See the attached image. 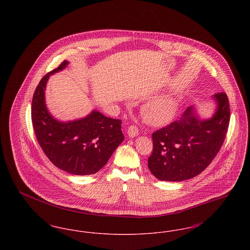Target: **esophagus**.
Returning <instances> with one entry per match:
<instances>
[{
	"label": "esophagus",
	"instance_id": "34e87169",
	"mask_svg": "<svg viewBox=\"0 0 250 250\" xmlns=\"http://www.w3.org/2000/svg\"><path fill=\"white\" fill-rule=\"evenodd\" d=\"M127 134H128V136L130 138H134V137L139 135V129H138V127L136 125H130L128 127V129H127Z\"/></svg>",
	"mask_w": 250,
	"mask_h": 250
}]
</instances>
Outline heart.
Returning <instances> with one entry per match:
<instances>
[{"instance_id": "heart-1", "label": "heart", "mask_w": 250, "mask_h": 250, "mask_svg": "<svg viewBox=\"0 0 250 250\" xmlns=\"http://www.w3.org/2000/svg\"><path fill=\"white\" fill-rule=\"evenodd\" d=\"M177 110L174 99L163 96L149 102L143 107V113L147 121L153 125H163L171 119Z\"/></svg>"}]
</instances>
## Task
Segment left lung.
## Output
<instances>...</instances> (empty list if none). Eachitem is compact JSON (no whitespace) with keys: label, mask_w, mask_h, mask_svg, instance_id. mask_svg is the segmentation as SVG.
Masks as SVG:
<instances>
[{"label":"left lung","mask_w":250,"mask_h":250,"mask_svg":"<svg viewBox=\"0 0 250 250\" xmlns=\"http://www.w3.org/2000/svg\"><path fill=\"white\" fill-rule=\"evenodd\" d=\"M216 109L212 118L200 119L193 106L179 119L153 133V152L148 167L161 181L179 182L199 175L213 161L226 137L229 105L225 93L213 96Z\"/></svg>","instance_id":"8db88e82"}]
</instances>
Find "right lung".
<instances>
[{"mask_svg": "<svg viewBox=\"0 0 250 250\" xmlns=\"http://www.w3.org/2000/svg\"><path fill=\"white\" fill-rule=\"evenodd\" d=\"M68 63L63 61L37 85L32 102L33 126L40 147L55 166L74 175L95 174L124 141L122 122L97 110L69 122L51 116L45 101L47 82L50 75L64 69Z\"/></svg>", "mask_w": 250, "mask_h": 250, "instance_id": "obj_1", "label": "right lung"}]
</instances>
